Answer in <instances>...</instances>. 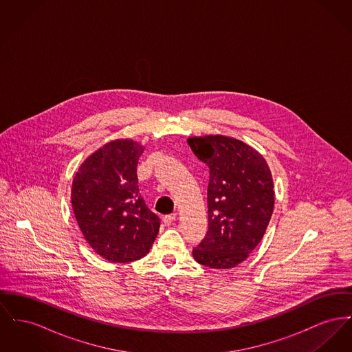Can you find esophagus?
Listing matches in <instances>:
<instances>
[{
  "label": "esophagus",
  "instance_id": "34e87169",
  "mask_svg": "<svg viewBox=\"0 0 352 352\" xmlns=\"http://www.w3.org/2000/svg\"><path fill=\"white\" fill-rule=\"evenodd\" d=\"M177 219V215L175 214H171V215H165L164 218H162V221H164V223L165 225H171L174 221Z\"/></svg>",
  "mask_w": 352,
  "mask_h": 352
}]
</instances>
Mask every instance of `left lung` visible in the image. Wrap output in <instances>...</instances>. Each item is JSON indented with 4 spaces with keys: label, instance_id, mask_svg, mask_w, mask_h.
<instances>
[{
    "label": "left lung",
    "instance_id": "1",
    "mask_svg": "<svg viewBox=\"0 0 352 352\" xmlns=\"http://www.w3.org/2000/svg\"><path fill=\"white\" fill-rule=\"evenodd\" d=\"M210 168L208 230L192 250L211 269H232L259 245L274 210V184L266 160L251 146L225 135L187 140Z\"/></svg>",
    "mask_w": 352,
    "mask_h": 352
}]
</instances>
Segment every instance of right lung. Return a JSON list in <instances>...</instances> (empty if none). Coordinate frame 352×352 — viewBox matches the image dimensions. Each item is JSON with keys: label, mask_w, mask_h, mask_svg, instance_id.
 <instances>
[{"label": "right lung", "mask_w": 352, "mask_h": 352, "mask_svg": "<svg viewBox=\"0 0 352 352\" xmlns=\"http://www.w3.org/2000/svg\"><path fill=\"white\" fill-rule=\"evenodd\" d=\"M144 147L116 140L94 151L73 179L72 206L85 239L114 263L144 258L160 231V218L140 194L137 165Z\"/></svg>", "instance_id": "1"}]
</instances>
